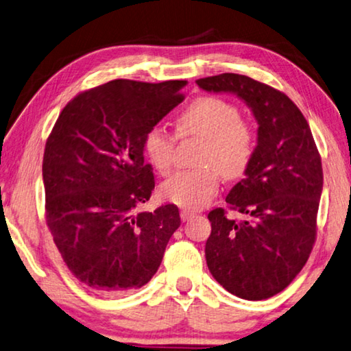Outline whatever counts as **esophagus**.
I'll use <instances>...</instances> for the list:
<instances>
[{"label":"esophagus","mask_w":351,"mask_h":351,"mask_svg":"<svg viewBox=\"0 0 351 351\" xmlns=\"http://www.w3.org/2000/svg\"><path fill=\"white\" fill-rule=\"evenodd\" d=\"M195 216V213L193 212H190V210H181V219L186 222V221H189V219H192Z\"/></svg>","instance_id":"obj_1"}]
</instances>
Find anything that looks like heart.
I'll use <instances>...</instances> for the list:
<instances>
[{
  "label": "heart",
  "instance_id": "obj_1",
  "mask_svg": "<svg viewBox=\"0 0 351 351\" xmlns=\"http://www.w3.org/2000/svg\"><path fill=\"white\" fill-rule=\"evenodd\" d=\"M178 133L204 139L201 167L178 171L161 186L165 199L184 208H201L219 189L221 173L237 180L245 173L254 155V132L241 118L239 109L216 97L192 101L178 118ZM144 154L159 173L167 175L173 164L175 136L154 125L143 139Z\"/></svg>",
  "mask_w": 351,
  "mask_h": 351
}]
</instances>
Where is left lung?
<instances>
[{"instance_id":"left-lung-1","label":"left lung","mask_w":351,"mask_h":351,"mask_svg":"<svg viewBox=\"0 0 351 351\" xmlns=\"http://www.w3.org/2000/svg\"><path fill=\"white\" fill-rule=\"evenodd\" d=\"M196 84L206 92L237 95L258 123L252 164L226 197L245 219L212 210L206 259L227 291L263 301L296 278L313 248L324 182L319 152L307 119L276 88L238 73L208 76Z\"/></svg>"}]
</instances>
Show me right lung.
<instances>
[{"instance_id":"add662e5","label":"right lung","mask_w":351,"mask_h":351,"mask_svg":"<svg viewBox=\"0 0 351 351\" xmlns=\"http://www.w3.org/2000/svg\"><path fill=\"white\" fill-rule=\"evenodd\" d=\"M186 84L114 80L90 88L62 109L47 138V227L73 276L101 295L147 284L181 224L175 204L139 207L155 189L144 135L182 103Z\"/></svg>"}]
</instances>
